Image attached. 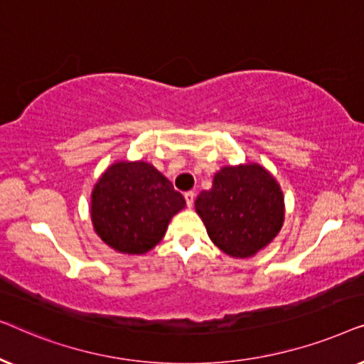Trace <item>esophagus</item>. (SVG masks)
<instances>
[{
    "mask_svg": "<svg viewBox=\"0 0 364 364\" xmlns=\"http://www.w3.org/2000/svg\"><path fill=\"white\" fill-rule=\"evenodd\" d=\"M183 197H186V203L187 207H193V202H196V192H186L183 193Z\"/></svg>",
    "mask_w": 364,
    "mask_h": 364,
    "instance_id": "esophagus-1",
    "label": "esophagus"
}]
</instances>
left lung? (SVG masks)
Returning a JSON list of instances; mask_svg holds the SVG:
<instances>
[{
	"mask_svg": "<svg viewBox=\"0 0 364 364\" xmlns=\"http://www.w3.org/2000/svg\"><path fill=\"white\" fill-rule=\"evenodd\" d=\"M196 210L210 240L227 255L247 258L267 247L283 223V193L257 164L223 167L212 188L202 191Z\"/></svg>",
	"mask_w": 364,
	"mask_h": 364,
	"instance_id": "1",
	"label": "left lung"
}]
</instances>
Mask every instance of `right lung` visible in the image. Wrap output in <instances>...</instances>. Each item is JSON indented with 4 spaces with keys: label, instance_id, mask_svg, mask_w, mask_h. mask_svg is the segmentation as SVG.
Returning a JSON list of instances; mask_svg holds the SVG:
<instances>
[{
    "label": "right lung",
    "instance_id": "obj_1",
    "mask_svg": "<svg viewBox=\"0 0 364 364\" xmlns=\"http://www.w3.org/2000/svg\"><path fill=\"white\" fill-rule=\"evenodd\" d=\"M183 205L182 193L151 164L117 162L94 187L91 218L109 247L141 255L162 240L171 218Z\"/></svg>",
    "mask_w": 364,
    "mask_h": 364
}]
</instances>
